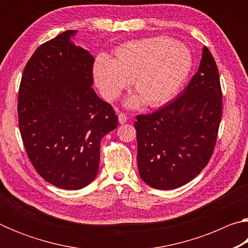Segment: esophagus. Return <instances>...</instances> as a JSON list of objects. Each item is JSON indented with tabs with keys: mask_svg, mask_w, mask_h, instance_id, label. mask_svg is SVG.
<instances>
[{
	"mask_svg": "<svg viewBox=\"0 0 248 248\" xmlns=\"http://www.w3.org/2000/svg\"><path fill=\"white\" fill-rule=\"evenodd\" d=\"M118 120H119V123L121 124H124L128 121V117H127V115H124V114H119L118 115Z\"/></svg>",
	"mask_w": 248,
	"mask_h": 248,
	"instance_id": "1",
	"label": "esophagus"
}]
</instances>
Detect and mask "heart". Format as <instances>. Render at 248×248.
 <instances>
[{"label": "heart", "instance_id": "heart-1", "mask_svg": "<svg viewBox=\"0 0 248 248\" xmlns=\"http://www.w3.org/2000/svg\"><path fill=\"white\" fill-rule=\"evenodd\" d=\"M192 56L186 46L165 36L128 41L115 49V58L99 54L93 75L100 93L114 100L132 79L137 94L125 106L137 108L145 103L158 107L174 97L192 69Z\"/></svg>", "mask_w": 248, "mask_h": 248}]
</instances>
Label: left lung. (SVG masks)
Returning <instances> with one entry per match:
<instances>
[{"instance_id": "left-lung-1", "label": "left lung", "mask_w": 248, "mask_h": 248, "mask_svg": "<svg viewBox=\"0 0 248 248\" xmlns=\"http://www.w3.org/2000/svg\"><path fill=\"white\" fill-rule=\"evenodd\" d=\"M222 117L219 71L207 47L197 73L173 102L137 116L138 167L161 190L182 187L200 174L215 150Z\"/></svg>"}]
</instances>
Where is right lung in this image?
Here are the masks:
<instances>
[{
    "mask_svg": "<svg viewBox=\"0 0 248 248\" xmlns=\"http://www.w3.org/2000/svg\"><path fill=\"white\" fill-rule=\"evenodd\" d=\"M65 31L36 49L18 91V125L25 150L41 177L78 190L95 179L100 141L118 125L110 104L93 90L95 59Z\"/></svg>",
    "mask_w": 248,
    "mask_h": 248,
    "instance_id": "obj_1",
    "label": "right lung"
}]
</instances>
